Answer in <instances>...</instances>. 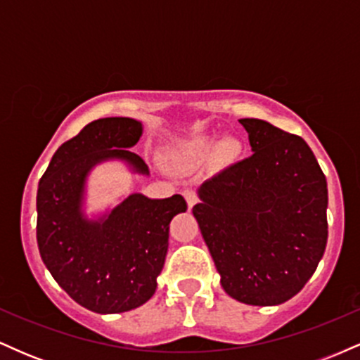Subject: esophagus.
<instances>
[{"instance_id":"obj_1","label":"esophagus","mask_w":360,"mask_h":360,"mask_svg":"<svg viewBox=\"0 0 360 360\" xmlns=\"http://www.w3.org/2000/svg\"><path fill=\"white\" fill-rule=\"evenodd\" d=\"M184 198H186V203H188L189 208H193V206L198 203V196H196V193H194V191H189V189H188V191H184Z\"/></svg>"}]
</instances>
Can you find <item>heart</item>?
I'll return each instance as SVG.
<instances>
[{
	"label": "heart",
	"instance_id": "1",
	"mask_svg": "<svg viewBox=\"0 0 360 360\" xmlns=\"http://www.w3.org/2000/svg\"><path fill=\"white\" fill-rule=\"evenodd\" d=\"M240 152V146L235 140H221L217 137H200L194 139L188 143L181 152V157L186 162L193 166L208 162L212 157L217 154V159L223 164L232 162L235 157Z\"/></svg>",
	"mask_w": 360,
	"mask_h": 360
}]
</instances>
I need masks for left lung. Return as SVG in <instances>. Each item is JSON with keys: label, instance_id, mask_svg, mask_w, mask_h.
I'll use <instances>...</instances> for the list:
<instances>
[{"label": "left lung", "instance_id": "8db88e82", "mask_svg": "<svg viewBox=\"0 0 360 360\" xmlns=\"http://www.w3.org/2000/svg\"><path fill=\"white\" fill-rule=\"evenodd\" d=\"M238 123L252 155L205 181L193 214L226 295L276 307L298 295L323 257L328 189L303 139L264 120Z\"/></svg>", "mask_w": 360, "mask_h": 360}]
</instances>
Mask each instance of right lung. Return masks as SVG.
I'll use <instances>...</instances> for the list:
<instances>
[{
    "instance_id": "1",
    "label": "right lung",
    "mask_w": 360,
    "mask_h": 360,
    "mask_svg": "<svg viewBox=\"0 0 360 360\" xmlns=\"http://www.w3.org/2000/svg\"><path fill=\"white\" fill-rule=\"evenodd\" d=\"M142 122L100 118L53 154L37 191V242L45 267L81 307L101 315L142 307L154 296L169 247V223L188 210L174 194L152 200L142 193L88 214V179L94 167L122 162L131 174L150 176L130 150Z\"/></svg>"
}]
</instances>
